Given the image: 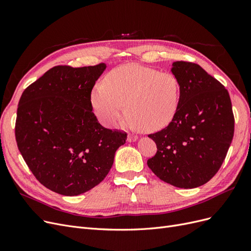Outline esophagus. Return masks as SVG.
Returning <instances> with one entry per match:
<instances>
[{
	"mask_svg": "<svg viewBox=\"0 0 251 251\" xmlns=\"http://www.w3.org/2000/svg\"><path fill=\"white\" fill-rule=\"evenodd\" d=\"M137 135L135 134H127V141L128 142H133V141H136L137 140Z\"/></svg>",
	"mask_w": 251,
	"mask_h": 251,
	"instance_id": "34e87169",
	"label": "esophagus"
}]
</instances>
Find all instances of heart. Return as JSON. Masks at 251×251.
<instances>
[{
  "instance_id": "1",
  "label": "heart",
  "mask_w": 251,
  "mask_h": 251,
  "mask_svg": "<svg viewBox=\"0 0 251 251\" xmlns=\"http://www.w3.org/2000/svg\"><path fill=\"white\" fill-rule=\"evenodd\" d=\"M179 100L180 85L175 75L139 64L113 69L91 93L93 109L102 124L118 126L127 109L131 123L147 132L168 126L176 115Z\"/></svg>"
}]
</instances>
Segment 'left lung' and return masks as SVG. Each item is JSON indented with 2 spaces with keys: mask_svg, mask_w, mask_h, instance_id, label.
Instances as JSON below:
<instances>
[{
  "mask_svg": "<svg viewBox=\"0 0 251 251\" xmlns=\"http://www.w3.org/2000/svg\"><path fill=\"white\" fill-rule=\"evenodd\" d=\"M180 85L176 115L161 131L150 134L157 153L148 166L162 181L180 188L208 182L226 157L234 132L228 91L199 65L173 63Z\"/></svg>",
  "mask_w": 251,
  "mask_h": 251,
  "instance_id": "8db88e82",
  "label": "left lung"
}]
</instances>
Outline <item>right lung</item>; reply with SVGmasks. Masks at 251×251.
<instances>
[{"label":"right lung","instance_id":"add662e5","mask_svg":"<svg viewBox=\"0 0 251 251\" xmlns=\"http://www.w3.org/2000/svg\"><path fill=\"white\" fill-rule=\"evenodd\" d=\"M105 64L55 66L23 92L17 113L19 151L34 177L50 191L77 196L110 172L126 133L103 127L91 92Z\"/></svg>","mask_w":251,"mask_h":251}]
</instances>
